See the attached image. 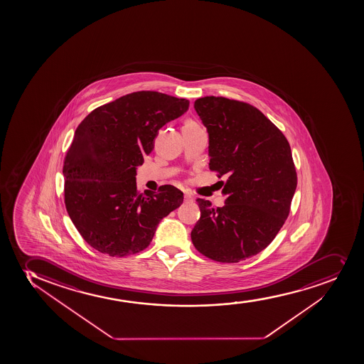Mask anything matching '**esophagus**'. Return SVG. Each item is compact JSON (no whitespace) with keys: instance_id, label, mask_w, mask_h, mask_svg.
Masks as SVG:
<instances>
[{"instance_id":"1","label":"esophagus","mask_w":364,"mask_h":364,"mask_svg":"<svg viewBox=\"0 0 364 364\" xmlns=\"http://www.w3.org/2000/svg\"><path fill=\"white\" fill-rule=\"evenodd\" d=\"M184 198L186 202H190V200H193V198H192V196L190 195V193H185Z\"/></svg>"}]
</instances>
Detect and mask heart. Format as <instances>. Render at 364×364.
Masks as SVG:
<instances>
[{
	"instance_id": "b5f03b06",
	"label": "heart",
	"mask_w": 364,
	"mask_h": 364,
	"mask_svg": "<svg viewBox=\"0 0 364 364\" xmlns=\"http://www.w3.org/2000/svg\"><path fill=\"white\" fill-rule=\"evenodd\" d=\"M184 127H200V125H198V124H197L195 120L190 119V120H188V122H185Z\"/></svg>"
}]
</instances>
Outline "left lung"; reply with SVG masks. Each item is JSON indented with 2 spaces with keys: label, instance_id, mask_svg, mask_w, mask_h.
Segmentation results:
<instances>
[{
  "label": "left lung",
  "instance_id": "8db88e82",
  "mask_svg": "<svg viewBox=\"0 0 364 364\" xmlns=\"http://www.w3.org/2000/svg\"><path fill=\"white\" fill-rule=\"evenodd\" d=\"M195 109L209 133V168L226 176L225 205L197 198L191 232L205 257L237 263L266 249L289 214L297 173L289 141L262 112L245 102L205 96Z\"/></svg>",
  "mask_w": 364,
  "mask_h": 364
}]
</instances>
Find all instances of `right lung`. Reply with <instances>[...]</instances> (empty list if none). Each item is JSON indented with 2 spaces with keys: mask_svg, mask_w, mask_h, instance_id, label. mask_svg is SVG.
Listing matches in <instances>:
<instances>
[{
  "mask_svg": "<svg viewBox=\"0 0 364 364\" xmlns=\"http://www.w3.org/2000/svg\"><path fill=\"white\" fill-rule=\"evenodd\" d=\"M186 98L137 91L98 107L79 124L63 161L65 204L90 247L112 257L144 250L164 216L180 207L172 185L139 193L137 167L159 129L188 109Z\"/></svg>",
  "mask_w": 364,
  "mask_h": 364,
  "instance_id": "add662e5",
  "label": "right lung"
}]
</instances>
